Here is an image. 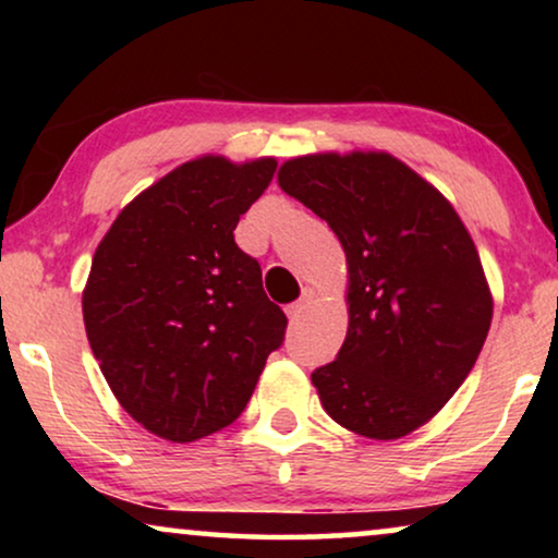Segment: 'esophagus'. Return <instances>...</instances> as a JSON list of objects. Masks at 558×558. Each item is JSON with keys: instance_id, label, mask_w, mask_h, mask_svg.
I'll return each mask as SVG.
<instances>
[{"instance_id": "esophagus-1", "label": "esophagus", "mask_w": 558, "mask_h": 558, "mask_svg": "<svg viewBox=\"0 0 558 558\" xmlns=\"http://www.w3.org/2000/svg\"><path fill=\"white\" fill-rule=\"evenodd\" d=\"M312 296H315V292H304V294H302V300H300V302L289 304V307H287V317H289V319H292V323H294V319H300V317L304 315V310H307V307H310Z\"/></svg>"}]
</instances>
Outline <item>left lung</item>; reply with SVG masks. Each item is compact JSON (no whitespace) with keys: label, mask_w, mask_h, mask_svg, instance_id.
I'll list each match as a JSON object with an SVG mask.
<instances>
[{"label":"left lung","mask_w":558,"mask_h":558,"mask_svg":"<svg viewBox=\"0 0 558 558\" xmlns=\"http://www.w3.org/2000/svg\"><path fill=\"white\" fill-rule=\"evenodd\" d=\"M279 187L327 220L348 262V335L312 373L327 414L401 439L452 399L490 330L493 294L452 203L388 151L287 159Z\"/></svg>","instance_id":"1"}]
</instances>
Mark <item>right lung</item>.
<instances>
[{
  "instance_id": "add662e5",
  "label": "right lung",
  "mask_w": 558,
  "mask_h": 558,
  "mask_svg": "<svg viewBox=\"0 0 558 558\" xmlns=\"http://www.w3.org/2000/svg\"><path fill=\"white\" fill-rule=\"evenodd\" d=\"M274 170V157L190 159L124 205L94 254L90 350L121 409L174 445L233 424L284 340L262 266L233 239Z\"/></svg>"
}]
</instances>
